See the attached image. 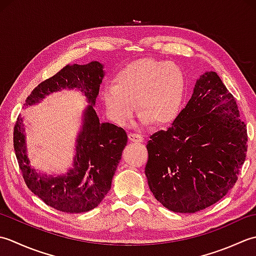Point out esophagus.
Segmentation results:
<instances>
[{
    "label": "esophagus",
    "instance_id": "1",
    "mask_svg": "<svg viewBox=\"0 0 256 256\" xmlns=\"http://www.w3.org/2000/svg\"><path fill=\"white\" fill-rule=\"evenodd\" d=\"M128 138L130 142H144L142 136L138 134H129Z\"/></svg>",
    "mask_w": 256,
    "mask_h": 256
}]
</instances>
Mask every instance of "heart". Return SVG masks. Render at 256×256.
Here are the masks:
<instances>
[{"instance_id": "b5f03b06", "label": "heart", "mask_w": 256, "mask_h": 256, "mask_svg": "<svg viewBox=\"0 0 256 256\" xmlns=\"http://www.w3.org/2000/svg\"><path fill=\"white\" fill-rule=\"evenodd\" d=\"M184 74L171 62L142 58L129 62L114 77V86L102 92L112 120L126 126L138 105L144 122L166 124L174 120L184 98Z\"/></svg>"}]
</instances>
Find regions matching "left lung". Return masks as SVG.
<instances>
[{
    "label": "left lung",
    "mask_w": 256,
    "mask_h": 256,
    "mask_svg": "<svg viewBox=\"0 0 256 256\" xmlns=\"http://www.w3.org/2000/svg\"><path fill=\"white\" fill-rule=\"evenodd\" d=\"M246 142L236 99L216 72H206L171 126L150 136L144 168L150 191L178 213L214 204L236 184Z\"/></svg>",
    "instance_id": "8db88e82"
}]
</instances>
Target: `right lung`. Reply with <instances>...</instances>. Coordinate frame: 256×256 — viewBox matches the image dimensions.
<instances>
[{"label":"right lung","instance_id":"1","mask_svg":"<svg viewBox=\"0 0 256 256\" xmlns=\"http://www.w3.org/2000/svg\"><path fill=\"white\" fill-rule=\"evenodd\" d=\"M104 76V65L96 60L86 65H66L35 87L25 100L24 106L30 107L64 90H80L86 97L90 105L82 112L72 166L65 174H40L30 166L20 114L15 124L14 150L26 186L46 204L62 212H87L102 202L110 190L112 176L127 144L126 132L112 124L99 122L94 109Z\"/></svg>","mask_w":256,"mask_h":256}]
</instances>
